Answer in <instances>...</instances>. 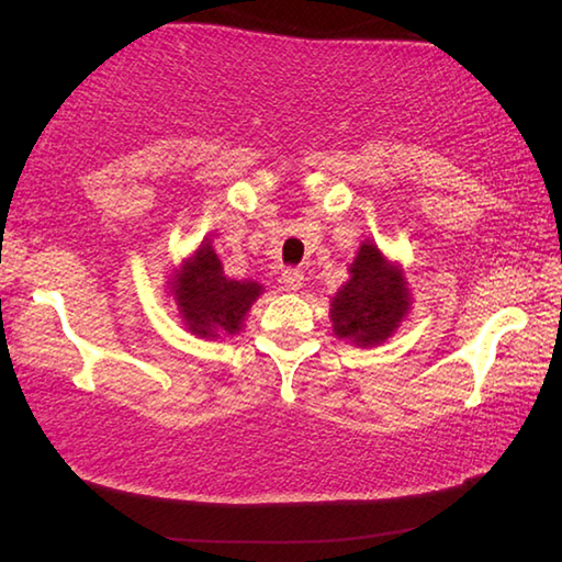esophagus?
Instances as JSON below:
<instances>
[{"label": "esophagus", "mask_w": 562, "mask_h": 562, "mask_svg": "<svg viewBox=\"0 0 562 562\" xmlns=\"http://www.w3.org/2000/svg\"><path fill=\"white\" fill-rule=\"evenodd\" d=\"M282 284H284V290H288V292L302 290V284H304L302 270H297V268H288V270H284V272H282Z\"/></svg>", "instance_id": "1"}]
</instances>
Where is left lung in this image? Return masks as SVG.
<instances>
[{
    "label": "left lung",
    "instance_id": "obj_1",
    "mask_svg": "<svg viewBox=\"0 0 562 562\" xmlns=\"http://www.w3.org/2000/svg\"><path fill=\"white\" fill-rule=\"evenodd\" d=\"M408 307L412 294L404 270L389 262L372 240L361 243L349 265V280L331 297L329 319L335 335L357 347L382 345L402 325Z\"/></svg>",
    "mask_w": 562,
    "mask_h": 562
}]
</instances>
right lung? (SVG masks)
<instances>
[{
	"label": "right lung",
	"mask_w": 562,
	"mask_h": 562,
	"mask_svg": "<svg viewBox=\"0 0 562 562\" xmlns=\"http://www.w3.org/2000/svg\"><path fill=\"white\" fill-rule=\"evenodd\" d=\"M170 284L186 327L205 339L240 331L252 302L262 294L258 282L225 278L223 262L207 240L183 262Z\"/></svg>",
	"instance_id": "right-lung-1"
}]
</instances>
